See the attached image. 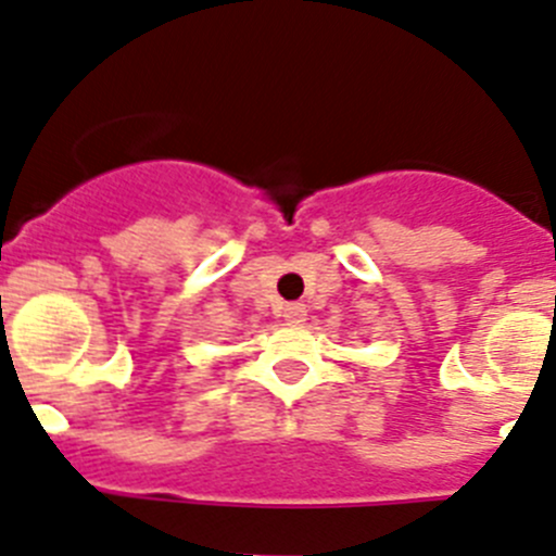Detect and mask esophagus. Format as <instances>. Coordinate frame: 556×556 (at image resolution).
I'll return each instance as SVG.
<instances>
[{"instance_id":"34e87169","label":"esophagus","mask_w":556,"mask_h":556,"mask_svg":"<svg viewBox=\"0 0 556 556\" xmlns=\"http://www.w3.org/2000/svg\"><path fill=\"white\" fill-rule=\"evenodd\" d=\"M279 313H282V318L288 324H299V321H304L307 309H304L302 302H285V304H279Z\"/></svg>"}]
</instances>
